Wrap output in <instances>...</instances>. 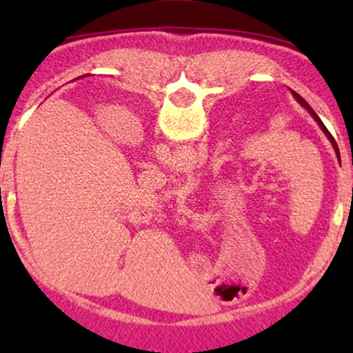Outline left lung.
<instances>
[{
	"instance_id": "obj_1",
	"label": "left lung",
	"mask_w": 353,
	"mask_h": 353,
	"mask_svg": "<svg viewBox=\"0 0 353 353\" xmlns=\"http://www.w3.org/2000/svg\"><path fill=\"white\" fill-rule=\"evenodd\" d=\"M290 92H292V96H294V98H295V101H297V103H299V104H301V106H303V108H305V109H307V111H309V112H310V116H312V117H314V119H315V123H317V124L320 125V129H322V131H323V134H325L327 137H329V141H330V143H332V145H334V149H335V154H337V157H339V161H340V152H339V145H337V143H335L334 136H332V134H330V132H329V129H327V128H325V125H323V123H322V121H320V117H319L317 114H315V111H314V109H312V108L309 106V103H307V101H305V99H303L301 94H297V92H295V91H290Z\"/></svg>"
}]
</instances>
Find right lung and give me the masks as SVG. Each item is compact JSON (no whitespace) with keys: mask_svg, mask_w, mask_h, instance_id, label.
Returning <instances> with one entry per match:
<instances>
[{"mask_svg":"<svg viewBox=\"0 0 353 353\" xmlns=\"http://www.w3.org/2000/svg\"><path fill=\"white\" fill-rule=\"evenodd\" d=\"M81 78H83V76H81Z\"/></svg>","mask_w":353,"mask_h":353,"instance_id":"add662e5","label":"right lung"}]
</instances>
